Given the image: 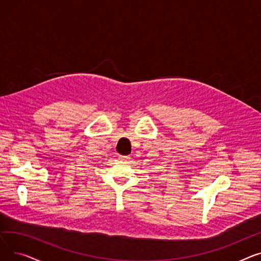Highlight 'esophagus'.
I'll list each match as a JSON object with an SVG mask.
<instances>
[{
    "mask_svg": "<svg viewBox=\"0 0 261 261\" xmlns=\"http://www.w3.org/2000/svg\"><path fill=\"white\" fill-rule=\"evenodd\" d=\"M118 159L120 160V161H123V162H127L129 159H130V156L129 155H123V154H120L119 156H118Z\"/></svg>",
    "mask_w": 261,
    "mask_h": 261,
    "instance_id": "34e87169",
    "label": "esophagus"
}]
</instances>
